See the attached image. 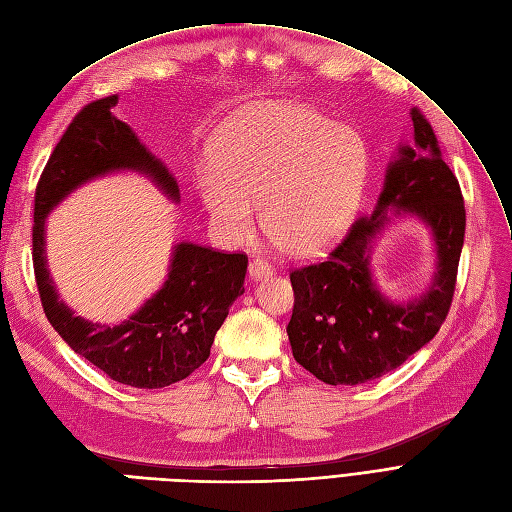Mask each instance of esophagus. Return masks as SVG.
<instances>
[{
  "label": "esophagus",
  "mask_w": 512,
  "mask_h": 512,
  "mask_svg": "<svg viewBox=\"0 0 512 512\" xmlns=\"http://www.w3.org/2000/svg\"><path fill=\"white\" fill-rule=\"evenodd\" d=\"M248 271H250V277L252 279H262V277H269V275H273V267L269 262H264V260H260V258H254L252 262H250V267H248Z\"/></svg>",
  "instance_id": "34e87169"
}]
</instances>
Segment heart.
I'll return each mask as SVG.
<instances>
[{
	"label": "heart",
	"mask_w": 512,
	"mask_h": 512,
	"mask_svg": "<svg viewBox=\"0 0 512 512\" xmlns=\"http://www.w3.org/2000/svg\"><path fill=\"white\" fill-rule=\"evenodd\" d=\"M368 178L362 137L320 112L286 105L237 118L220 131L214 167L199 190L211 222L226 239L262 228L279 252L305 258L343 237Z\"/></svg>",
	"instance_id": "heart-1"
}]
</instances>
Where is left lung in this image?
<instances>
[{"label":"left lung","mask_w":512,"mask_h":512,"mask_svg":"<svg viewBox=\"0 0 512 512\" xmlns=\"http://www.w3.org/2000/svg\"><path fill=\"white\" fill-rule=\"evenodd\" d=\"M413 142L387 165L370 216L351 224L324 262L290 273L294 309L288 339L294 360L328 385L379 379L428 345L449 313L464 245L466 209L460 182L443 161L432 125L411 110ZM397 215H417L433 233L437 273L431 288L409 304L390 302L369 273L376 235Z\"/></svg>","instance_id":"obj_1"}]
</instances>
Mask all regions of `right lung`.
<instances>
[{
	"label": "right lung",
	"mask_w": 512,
	"mask_h": 512,
	"mask_svg": "<svg viewBox=\"0 0 512 512\" xmlns=\"http://www.w3.org/2000/svg\"><path fill=\"white\" fill-rule=\"evenodd\" d=\"M116 95L84 105L67 127L35 188L33 271L42 307L61 339L110 379L158 390L186 379L209 358L211 343L243 294L248 256L224 254L197 243H178L163 288L118 326L74 315L52 284L46 264V218L69 192L112 171H139L180 201L167 167L114 116Z\"/></svg>",
	"instance_id": "add662e5"
}]
</instances>
